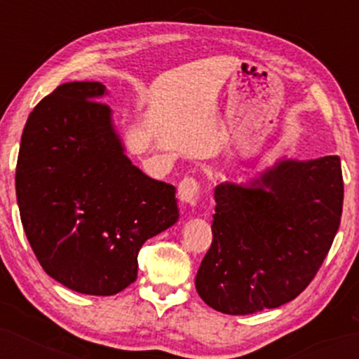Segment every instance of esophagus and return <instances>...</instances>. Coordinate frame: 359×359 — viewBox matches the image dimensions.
Masks as SVG:
<instances>
[{"label":"esophagus","instance_id":"obj_1","mask_svg":"<svg viewBox=\"0 0 359 359\" xmlns=\"http://www.w3.org/2000/svg\"><path fill=\"white\" fill-rule=\"evenodd\" d=\"M177 196H179L182 204L196 205L197 199H199V184H197V180H194L192 177H185L184 180H180Z\"/></svg>","mask_w":359,"mask_h":359}]
</instances>
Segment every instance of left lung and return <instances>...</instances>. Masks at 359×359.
Here are the masks:
<instances>
[{"label": "left lung", "instance_id": "1", "mask_svg": "<svg viewBox=\"0 0 359 359\" xmlns=\"http://www.w3.org/2000/svg\"><path fill=\"white\" fill-rule=\"evenodd\" d=\"M339 156H280L245 182L214 191L211 248L196 275L201 299L246 316L294 300L323 265L343 212Z\"/></svg>", "mask_w": 359, "mask_h": 359}]
</instances>
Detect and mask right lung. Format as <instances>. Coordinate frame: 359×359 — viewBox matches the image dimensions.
Returning <instances> with one entry per match:
<instances>
[{
  "instance_id": "1",
  "label": "right lung",
  "mask_w": 359,
  "mask_h": 359,
  "mask_svg": "<svg viewBox=\"0 0 359 359\" xmlns=\"http://www.w3.org/2000/svg\"><path fill=\"white\" fill-rule=\"evenodd\" d=\"M100 82H67L25 125L16 201L35 257L53 280L114 295L137 280L143 243L179 219L175 187L126 155Z\"/></svg>"
}]
</instances>
